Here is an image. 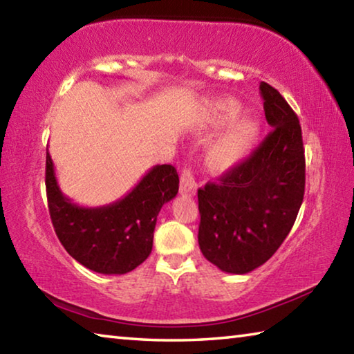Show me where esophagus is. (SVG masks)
<instances>
[{
  "instance_id": "34e87169",
  "label": "esophagus",
  "mask_w": 354,
  "mask_h": 354,
  "mask_svg": "<svg viewBox=\"0 0 354 354\" xmlns=\"http://www.w3.org/2000/svg\"><path fill=\"white\" fill-rule=\"evenodd\" d=\"M179 192H181L183 195H195L196 183L194 178V171L190 169H184L181 173V179H179Z\"/></svg>"
}]
</instances>
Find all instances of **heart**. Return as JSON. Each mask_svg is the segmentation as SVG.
Returning <instances> with one entry per match:
<instances>
[{
    "label": "heart",
    "instance_id": "obj_1",
    "mask_svg": "<svg viewBox=\"0 0 354 354\" xmlns=\"http://www.w3.org/2000/svg\"><path fill=\"white\" fill-rule=\"evenodd\" d=\"M241 104L230 97L211 101L206 112V123L211 129H218L230 123L215 137L206 151V167L212 173H225L234 169L253 151L259 137V123L253 117H237Z\"/></svg>",
    "mask_w": 354,
    "mask_h": 354
}]
</instances>
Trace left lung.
<instances>
[{"mask_svg": "<svg viewBox=\"0 0 354 354\" xmlns=\"http://www.w3.org/2000/svg\"><path fill=\"white\" fill-rule=\"evenodd\" d=\"M273 128L247 159L198 190V243L221 272L243 274L277 253L304 195V148L297 113L277 88L261 82Z\"/></svg>", "mask_w": 354, "mask_h": 354, "instance_id": "obj_1", "label": "left lung"}]
</instances>
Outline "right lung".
I'll return each instance as SVG.
<instances>
[{"label": "right lung", "instance_id": "1", "mask_svg": "<svg viewBox=\"0 0 354 354\" xmlns=\"http://www.w3.org/2000/svg\"><path fill=\"white\" fill-rule=\"evenodd\" d=\"M45 184L53 226L68 254L88 270L123 274L151 253L158 214L176 196L179 178L173 165H156L122 200L84 207L59 189L55 164L46 151Z\"/></svg>", "mask_w": 354, "mask_h": 354}]
</instances>
